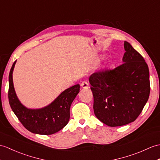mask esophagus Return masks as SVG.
Returning <instances> with one entry per match:
<instances>
[{"label": "esophagus", "instance_id": "34e87169", "mask_svg": "<svg viewBox=\"0 0 160 160\" xmlns=\"http://www.w3.org/2000/svg\"><path fill=\"white\" fill-rule=\"evenodd\" d=\"M81 87L82 88L87 89V88H88V83L87 81H83L81 83Z\"/></svg>", "mask_w": 160, "mask_h": 160}]
</instances>
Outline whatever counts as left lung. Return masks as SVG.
<instances>
[{
    "label": "left lung",
    "instance_id": "8db88e82",
    "mask_svg": "<svg viewBox=\"0 0 160 160\" xmlns=\"http://www.w3.org/2000/svg\"><path fill=\"white\" fill-rule=\"evenodd\" d=\"M124 48L121 65L113 69L96 72L88 78L95 116L110 127L134 121L149 97L147 64L128 42H124Z\"/></svg>",
    "mask_w": 160,
    "mask_h": 160
}]
</instances>
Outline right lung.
<instances>
[{"mask_svg":"<svg viewBox=\"0 0 160 160\" xmlns=\"http://www.w3.org/2000/svg\"><path fill=\"white\" fill-rule=\"evenodd\" d=\"M16 61L9 75V102L14 114L29 132L42 135L58 132L68 123L70 107L80 91V84L67 88L49 105L42 108H28L20 102L15 91L13 72Z\"/></svg>","mask_w":160,"mask_h":160,"instance_id":"obj_1","label":"right lung"}]
</instances>
